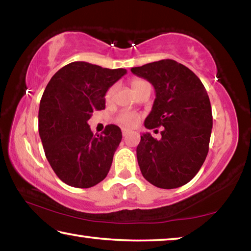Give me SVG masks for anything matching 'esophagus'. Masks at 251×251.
Instances as JSON below:
<instances>
[{
  "label": "esophagus",
  "mask_w": 251,
  "mask_h": 251,
  "mask_svg": "<svg viewBox=\"0 0 251 251\" xmlns=\"http://www.w3.org/2000/svg\"><path fill=\"white\" fill-rule=\"evenodd\" d=\"M127 133H128V129H126V128H123V129H122V134H123V136H126V135H127Z\"/></svg>",
  "instance_id": "34e87169"
}]
</instances>
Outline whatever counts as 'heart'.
<instances>
[{
  "label": "heart",
  "mask_w": 251,
  "mask_h": 251,
  "mask_svg": "<svg viewBox=\"0 0 251 251\" xmlns=\"http://www.w3.org/2000/svg\"><path fill=\"white\" fill-rule=\"evenodd\" d=\"M146 84H148L146 80L141 79V78H135V79L131 80L130 86H131V88H133V91L135 93V92H137L142 86H144V85H146ZM114 91H115V88L110 87L109 90L107 91V93H106V99H107V100L112 99V96L114 95ZM139 118H141V116H139L138 113L133 112V110H123V112H121L120 114H118L116 121H117L118 124H121L122 126L133 127L136 124H137L138 121H139Z\"/></svg>",
  "instance_id": "heart-1"
}]
</instances>
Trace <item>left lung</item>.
<instances>
[{
	"label": "left lung",
	"mask_w": 251,
	"mask_h": 251,
	"mask_svg": "<svg viewBox=\"0 0 251 251\" xmlns=\"http://www.w3.org/2000/svg\"><path fill=\"white\" fill-rule=\"evenodd\" d=\"M130 71L156 92L144 125L148 129L163 126L159 141L150 133L141 136L136 154L143 176L159 188L184 186L196 176L209 150L212 114L206 88L194 72L174 59Z\"/></svg>",
	"instance_id": "left-lung-1"
}]
</instances>
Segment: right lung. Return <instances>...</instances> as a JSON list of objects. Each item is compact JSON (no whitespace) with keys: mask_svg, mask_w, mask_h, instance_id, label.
Here are the masks:
<instances>
[{"mask_svg":"<svg viewBox=\"0 0 251 251\" xmlns=\"http://www.w3.org/2000/svg\"><path fill=\"white\" fill-rule=\"evenodd\" d=\"M127 73L73 62L53 75L40 101L39 133L57 177L76 188H90L107 176L121 128L107 125L94 135L87 124L93 110L105 108L108 88Z\"/></svg>","mask_w":251,"mask_h":251,"instance_id":"obj_1","label":"right lung"}]
</instances>
